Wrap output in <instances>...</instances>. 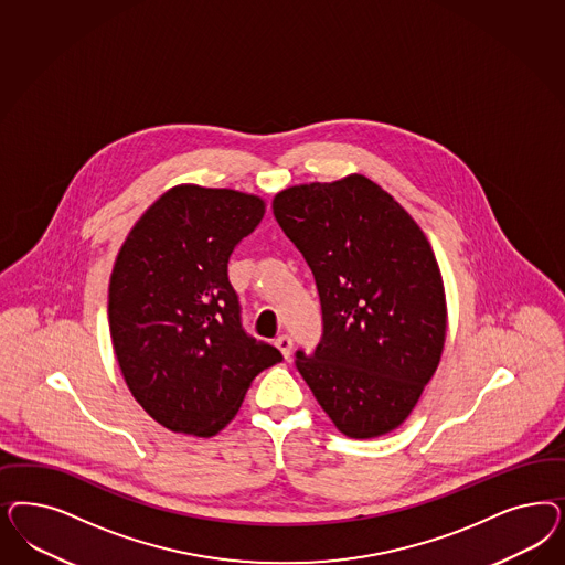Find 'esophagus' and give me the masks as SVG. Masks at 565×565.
I'll list each match as a JSON object with an SVG mask.
<instances>
[{
    "label": "esophagus",
    "mask_w": 565,
    "mask_h": 565,
    "mask_svg": "<svg viewBox=\"0 0 565 565\" xmlns=\"http://www.w3.org/2000/svg\"><path fill=\"white\" fill-rule=\"evenodd\" d=\"M276 347H278V351L282 353V358H285V360H289V358H291L292 339L289 334L278 337V339H276Z\"/></svg>",
    "instance_id": "obj_1"
}]
</instances>
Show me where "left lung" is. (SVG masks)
I'll list each match as a JSON object with an SVG mask.
<instances>
[{
	"instance_id": "8db88e82",
	"label": "left lung",
	"mask_w": 565,
	"mask_h": 565,
	"mask_svg": "<svg viewBox=\"0 0 565 565\" xmlns=\"http://www.w3.org/2000/svg\"><path fill=\"white\" fill-rule=\"evenodd\" d=\"M274 218L306 257L322 341L297 370L332 424L383 437L416 407L447 334L437 257L416 220L362 174L280 191Z\"/></svg>"
}]
</instances>
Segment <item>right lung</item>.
<instances>
[{"label": "right lung", "mask_w": 565, "mask_h": 565, "mask_svg": "<svg viewBox=\"0 0 565 565\" xmlns=\"http://www.w3.org/2000/svg\"><path fill=\"white\" fill-rule=\"evenodd\" d=\"M266 203L179 184L130 228L109 276V334L128 391L172 433L214 437L255 376L282 360L241 327L228 257Z\"/></svg>", "instance_id": "add662e5"}]
</instances>
